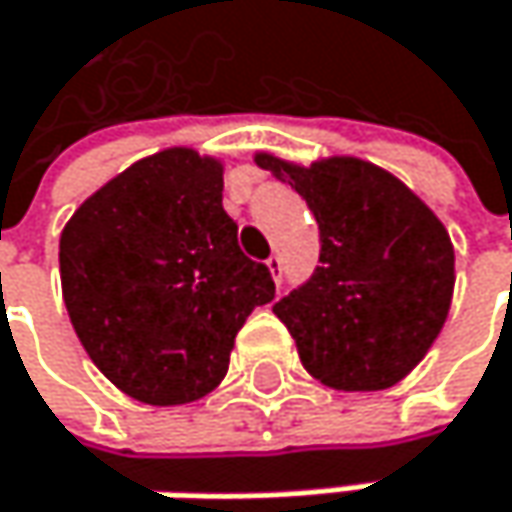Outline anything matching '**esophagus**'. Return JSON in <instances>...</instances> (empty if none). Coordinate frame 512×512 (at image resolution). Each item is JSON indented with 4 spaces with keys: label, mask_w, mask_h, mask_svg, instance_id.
Here are the masks:
<instances>
[{
    "label": "esophagus",
    "mask_w": 512,
    "mask_h": 512,
    "mask_svg": "<svg viewBox=\"0 0 512 512\" xmlns=\"http://www.w3.org/2000/svg\"><path fill=\"white\" fill-rule=\"evenodd\" d=\"M268 271H271V277H274L277 286H280V280H283V259H280V253H271V256H268Z\"/></svg>",
    "instance_id": "obj_1"
}]
</instances>
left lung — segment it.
<instances>
[{
    "instance_id": "1",
    "label": "left lung",
    "mask_w": 512,
    "mask_h": 512,
    "mask_svg": "<svg viewBox=\"0 0 512 512\" xmlns=\"http://www.w3.org/2000/svg\"><path fill=\"white\" fill-rule=\"evenodd\" d=\"M318 221L312 277L274 315L324 386L377 392L404 380L439 336L454 291V247L439 218L392 173L359 159L297 167L259 153Z\"/></svg>"
}]
</instances>
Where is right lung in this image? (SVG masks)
Wrapping results in <instances>:
<instances>
[{
	"instance_id": "add662e5",
	"label": "right lung",
	"mask_w": 512,
	"mask_h": 512,
	"mask_svg": "<svg viewBox=\"0 0 512 512\" xmlns=\"http://www.w3.org/2000/svg\"><path fill=\"white\" fill-rule=\"evenodd\" d=\"M61 288L79 342L129 398L173 407L209 395L238 330L274 300L268 265L238 247L224 170L194 150L141 159L61 232Z\"/></svg>"
}]
</instances>
